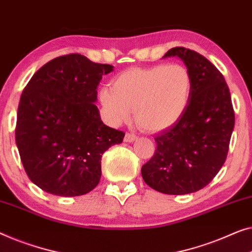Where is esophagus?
Returning a JSON list of instances; mask_svg holds the SVG:
<instances>
[{"mask_svg":"<svg viewBox=\"0 0 252 252\" xmlns=\"http://www.w3.org/2000/svg\"><path fill=\"white\" fill-rule=\"evenodd\" d=\"M136 138H137L136 134H134V133H126L125 138H124V140H125V142H133V141L136 140Z\"/></svg>","mask_w":252,"mask_h":252,"instance_id":"1","label":"esophagus"}]
</instances>
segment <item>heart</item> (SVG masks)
Instances as JSON below:
<instances>
[{
    "instance_id": "heart-1",
    "label": "heart",
    "mask_w": 252,
    "mask_h": 252,
    "mask_svg": "<svg viewBox=\"0 0 252 252\" xmlns=\"http://www.w3.org/2000/svg\"><path fill=\"white\" fill-rule=\"evenodd\" d=\"M191 90V74L183 64H156L122 72L111 89L100 91V101L114 123L126 122L134 110L137 125L157 132L182 117Z\"/></svg>"
}]
</instances>
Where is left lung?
<instances>
[{"label": "left lung", "instance_id": "obj_1", "mask_svg": "<svg viewBox=\"0 0 252 252\" xmlns=\"http://www.w3.org/2000/svg\"><path fill=\"white\" fill-rule=\"evenodd\" d=\"M191 74V95L184 114L155 137V155L142 166L149 187L165 194H188L210 183L223 167L234 128V109L221 72L195 51L170 49Z\"/></svg>", "mask_w": 252, "mask_h": 252}]
</instances>
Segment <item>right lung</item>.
Wrapping results in <instances>:
<instances>
[{"mask_svg":"<svg viewBox=\"0 0 252 252\" xmlns=\"http://www.w3.org/2000/svg\"><path fill=\"white\" fill-rule=\"evenodd\" d=\"M112 70L65 54L39 68L24 89L16 143L27 176L43 191L77 196L99 184L102 155L125 136L102 123L94 104L102 76Z\"/></svg>","mask_w":252,"mask_h":252,"instance_id":"right-lung-1","label":"right lung"}]
</instances>
